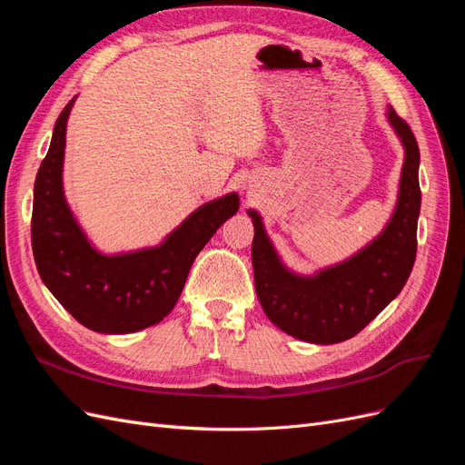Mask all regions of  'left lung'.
I'll return each mask as SVG.
<instances>
[{"mask_svg": "<svg viewBox=\"0 0 465 465\" xmlns=\"http://www.w3.org/2000/svg\"><path fill=\"white\" fill-rule=\"evenodd\" d=\"M388 124L403 145L398 202L386 227L351 258L301 275L281 260L256 209L252 265L260 304L275 326L297 340L331 345L357 335L398 297L415 263L420 211L419 147L415 135L391 106Z\"/></svg>", "mask_w": 465, "mask_h": 465, "instance_id": "obj_1", "label": "left lung"}]
</instances>
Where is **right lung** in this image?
Returning <instances> with one entry per match:
<instances>
[{"mask_svg":"<svg viewBox=\"0 0 465 465\" xmlns=\"http://www.w3.org/2000/svg\"><path fill=\"white\" fill-rule=\"evenodd\" d=\"M75 98L55 120L48 154L35 180L31 236L36 270L85 328L98 333L145 330L173 311L195 256L236 213L241 198L231 192L203 203L157 246L120 254L98 252L64 193L65 130Z\"/></svg>","mask_w":465,"mask_h":465,"instance_id":"obj_1","label":"right lung"}]
</instances>
